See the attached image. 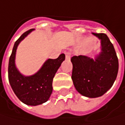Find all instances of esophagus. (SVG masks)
<instances>
[{
    "label": "esophagus",
    "mask_w": 125,
    "mask_h": 125,
    "mask_svg": "<svg viewBox=\"0 0 125 125\" xmlns=\"http://www.w3.org/2000/svg\"><path fill=\"white\" fill-rule=\"evenodd\" d=\"M65 56L66 59H69L70 58V53L68 51H65Z\"/></svg>",
    "instance_id": "1"
}]
</instances>
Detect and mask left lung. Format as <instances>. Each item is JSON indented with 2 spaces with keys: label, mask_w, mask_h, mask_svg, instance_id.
<instances>
[{
  "label": "left lung",
  "mask_w": 125,
  "mask_h": 125,
  "mask_svg": "<svg viewBox=\"0 0 125 125\" xmlns=\"http://www.w3.org/2000/svg\"><path fill=\"white\" fill-rule=\"evenodd\" d=\"M101 40L102 52L95 60L85 56H74L72 79L76 89L83 96L95 98L103 95L113 85L119 62L113 44L105 33H95Z\"/></svg>",
  "instance_id": "obj_1"
}]
</instances>
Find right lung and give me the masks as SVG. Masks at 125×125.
<instances>
[{
  "label": "right lung",
  "mask_w": 125,
  "mask_h": 125,
  "mask_svg": "<svg viewBox=\"0 0 125 125\" xmlns=\"http://www.w3.org/2000/svg\"><path fill=\"white\" fill-rule=\"evenodd\" d=\"M33 30L30 29L23 33L15 42L8 63V80L15 94L23 103L36 106L46 102L49 99L53 91V79L65 59V55L62 53L57 59H48L34 75H21L15 66L16 51L18 43Z\"/></svg>",
  "instance_id": "add662e5"
}]
</instances>
